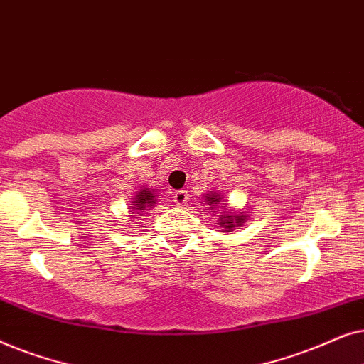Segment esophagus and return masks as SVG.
I'll list each match as a JSON object with an SVG mask.
<instances>
[{"mask_svg": "<svg viewBox=\"0 0 364 364\" xmlns=\"http://www.w3.org/2000/svg\"><path fill=\"white\" fill-rule=\"evenodd\" d=\"M187 198H188L187 191H177V192H173V202H176V205H178V207L186 205Z\"/></svg>", "mask_w": 364, "mask_h": 364, "instance_id": "34e87169", "label": "esophagus"}]
</instances>
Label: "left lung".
Instances as JSON below:
<instances>
[{
  "mask_svg": "<svg viewBox=\"0 0 364 364\" xmlns=\"http://www.w3.org/2000/svg\"><path fill=\"white\" fill-rule=\"evenodd\" d=\"M205 202H207V205L210 207V210H218V208H222V205L227 207L225 197H222L220 193H217V192L207 193ZM245 218H247V215L243 212L225 210L218 215V225H220L222 232H232L235 227H242L243 223H245Z\"/></svg>",
  "mask_w": 364,
  "mask_h": 364,
  "instance_id": "1",
  "label": "left lung"
}]
</instances>
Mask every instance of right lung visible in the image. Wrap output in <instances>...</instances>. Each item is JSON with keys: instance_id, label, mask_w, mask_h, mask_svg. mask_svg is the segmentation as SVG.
<instances>
[{"instance_id": "right-lung-1", "label": "right lung", "mask_w": 364, "mask_h": 364, "mask_svg": "<svg viewBox=\"0 0 364 364\" xmlns=\"http://www.w3.org/2000/svg\"><path fill=\"white\" fill-rule=\"evenodd\" d=\"M156 193H154L152 188H141L134 197V202L131 205L134 207L132 210H136L139 215L142 217V213L146 210H151V207L156 203Z\"/></svg>"}]
</instances>
